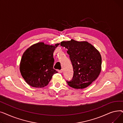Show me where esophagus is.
Wrapping results in <instances>:
<instances>
[{"label":"esophagus","mask_w":123,"mask_h":123,"mask_svg":"<svg viewBox=\"0 0 123 123\" xmlns=\"http://www.w3.org/2000/svg\"><path fill=\"white\" fill-rule=\"evenodd\" d=\"M58 72L60 73H62V72H63V70L61 69V70H58Z\"/></svg>","instance_id":"esophagus-1"}]
</instances>
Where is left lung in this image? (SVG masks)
Instances as JSON below:
<instances>
[{
	"mask_svg": "<svg viewBox=\"0 0 123 123\" xmlns=\"http://www.w3.org/2000/svg\"><path fill=\"white\" fill-rule=\"evenodd\" d=\"M60 45L68 49L67 53L73 68L72 79L66 81L69 86L85 88L98 78L101 71L102 58L99 52L86 41L72 39L62 41Z\"/></svg>",
	"mask_w": 123,
	"mask_h": 123,
	"instance_id": "left-lung-1",
	"label": "left lung"
}]
</instances>
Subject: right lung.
<instances>
[{
  "label": "right lung",
  "mask_w": 123,
  "mask_h": 123,
  "mask_svg": "<svg viewBox=\"0 0 123 123\" xmlns=\"http://www.w3.org/2000/svg\"><path fill=\"white\" fill-rule=\"evenodd\" d=\"M59 44H34L23 53L20 64L22 76L30 86L42 88L47 86L52 76L58 72L53 69V53Z\"/></svg>",
  "instance_id": "right-lung-1"
}]
</instances>
